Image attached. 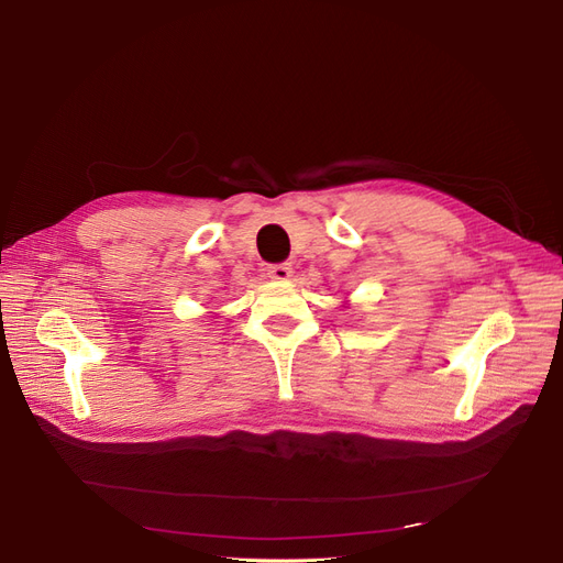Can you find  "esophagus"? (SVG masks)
I'll return each instance as SVG.
<instances>
[{
    "mask_svg": "<svg viewBox=\"0 0 563 563\" xmlns=\"http://www.w3.org/2000/svg\"><path fill=\"white\" fill-rule=\"evenodd\" d=\"M267 275H269L272 279L284 282V279L291 277V265H288V263H275V265H269V267H267Z\"/></svg>",
    "mask_w": 563,
    "mask_h": 563,
    "instance_id": "esophagus-1",
    "label": "esophagus"
}]
</instances>
